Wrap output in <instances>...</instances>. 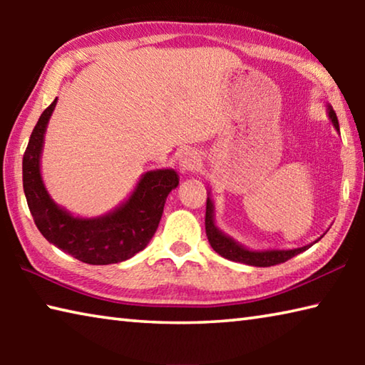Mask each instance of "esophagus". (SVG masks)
<instances>
[{"instance_id": "esophagus-1", "label": "esophagus", "mask_w": 365, "mask_h": 365, "mask_svg": "<svg viewBox=\"0 0 365 365\" xmlns=\"http://www.w3.org/2000/svg\"><path fill=\"white\" fill-rule=\"evenodd\" d=\"M197 164H200V156H197V153H195V151L183 153V156L180 158V170L185 172V174L195 172Z\"/></svg>"}]
</instances>
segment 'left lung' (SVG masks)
Masks as SVG:
<instances>
[{
  "label": "left lung",
  "instance_id": "obj_1",
  "mask_svg": "<svg viewBox=\"0 0 365 365\" xmlns=\"http://www.w3.org/2000/svg\"><path fill=\"white\" fill-rule=\"evenodd\" d=\"M329 117L333 123V127L339 132L336 114L335 110L331 109V106H329ZM206 235H207L209 243L212 246V250L215 252H219L222 257L230 259V261H235V262L255 265V267H270V265L287 262L288 259H292L296 255H299V252L309 250L314 243H317L319 240L322 238L320 237L314 243L302 246V248H294V250H264V251L248 250L240 245L238 242H235L233 238L228 237V235H225L222 230H219L214 220V202L211 201V197L209 196L206 201Z\"/></svg>",
  "mask_w": 365,
  "mask_h": 365
}]
</instances>
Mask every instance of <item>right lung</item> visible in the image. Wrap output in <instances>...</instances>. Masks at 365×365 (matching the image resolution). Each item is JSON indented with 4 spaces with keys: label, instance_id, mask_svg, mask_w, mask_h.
Returning <instances> with one entry per match:
<instances>
[{
    "label": "right lung",
    "instance_id": "right-lung-1",
    "mask_svg": "<svg viewBox=\"0 0 365 365\" xmlns=\"http://www.w3.org/2000/svg\"><path fill=\"white\" fill-rule=\"evenodd\" d=\"M56 103L58 98L43 110L22 159L24 193L35 225L49 243L82 262L106 265L127 261L145 250L156 233L168 195L178 185L177 172H146L128 200L114 211L93 219L76 217L51 200L40 172L43 140Z\"/></svg>",
    "mask_w": 365,
    "mask_h": 365
}]
</instances>
